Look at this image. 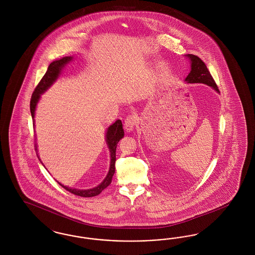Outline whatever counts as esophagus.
Listing matches in <instances>:
<instances>
[{"label": "esophagus", "instance_id": "34e87169", "mask_svg": "<svg viewBox=\"0 0 255 255\" xmlns=\"http://www.w3.org/2000/svg\"><path fill=\"white\" fill-rule=\"evenodd\" d=\"M136 123V119H135V116L134 115H130L126 118L125 122H124V128L127 132H131L133 131V128H134V125Z\"/></svg>", "mask_w": 255, "mask_h": 255}]
</instances>
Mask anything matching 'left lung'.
I'll return each instance as SVG.
<instances>
[{
	"instance_id": "obj_1",
	"label": "left lung",
	"mask_w": 255,
	"mask_h": 255,
	"mask_svg": "<svg viewBox=\"0 0 255 255\" xmlns=\"http://www.w3.org/2000/svg\"><path fill=\"white\" fill-rule=\"evenodd\" d=\"M191 63V71L185 78L187 83H203L210 86L219 93L218 86L216 85L213 77L206 68L205 62L193 54L186 55Z\"/></svg>"
}]
</instances>
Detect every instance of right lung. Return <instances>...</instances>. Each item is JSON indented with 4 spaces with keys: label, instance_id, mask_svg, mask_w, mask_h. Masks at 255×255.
Listing matches in <instances>:
<instances>
[{
    "label": "right lung",
    "instance_id": "obj_1",
    "mask_svg": "<svg viewBox=\"0 0 255 255\" xmlns=\"http://www.w3.org/2000/svg\"><path fill=\"white\" fill-rule=\"evenodd\" d=\"M72 59H73L72 56H66V57L61 58L60 60L53 61L52 63L49 64L48 71L46 72L43 78L40 80V82L38 83V85L36 86L32 96H31V99H30V113H31V117L33 120V123H34V114H35L37 103L40 99L41 95L44 94L49 87L52 85V83L58 78L62 69ZM123 136H124V131L122 128V121L118 120L114 124H112L110 126L107 130V133H106V142L109 147L110 153H111V164H110L109 172H108L106 178L104 179V181L101 182L99 185H97V187L92 188V189H87V190H80V189H75V188L65 186V185L61 184L60 182H58V183L67 191H69L73 194L80 196V197H94V196L100 194L102 192V190H104L107 186H109L110 183L112 182V178L115 174V169H116V167H115L116 150H117V146H118L119 141L122 139ZM35 150H37L36 144H35ZM36 155L39 158L38 154Z\"/></svg>",
    "mask_w": 255,
    "mask_h": 255
}]
</instances>
